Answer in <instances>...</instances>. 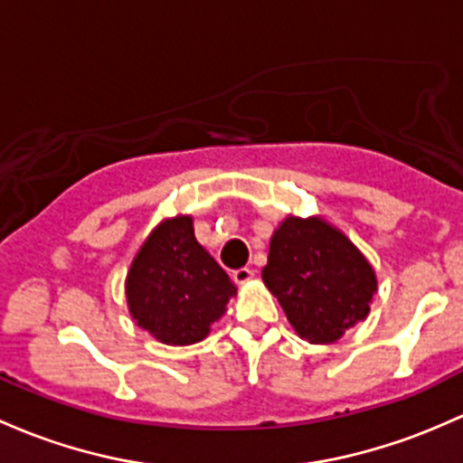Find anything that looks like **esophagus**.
Masks as SVG:
<instances>
[{
    "mask_svg": "<svg viewBox=\"0 0 463 463\" xmlns=\"http://www.w3.org/2000/svg\"><path fill=\"white\" fill-rule=\"evenodd\" d=\"M252 277H255V270L252 269H237V270H232V279L237 281V284H246V281H250Z\"/></svg>",
    "mask_w": 463,
    "mask_h": 463,
    "instance_id": "esophagus-1",
    "label": "esophagus"
}]
</instances>
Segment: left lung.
Segmentation results:
<instances>
[{"label": "left lung", "instance_id": "1", "mask_svg": "<svg viewBox=\"0 0 463 463\" xmlns=\"http://www.w3.org/2000/svg\"><path fill=\"white\" fill-rule=\"evenodd\" d=\"M264 284L310 344H333L371 310L377 279L366 257L319 219L288 217L270 240Z\"/></svg>", "mask_w": 463, "mask_h": 463}]
</instances>
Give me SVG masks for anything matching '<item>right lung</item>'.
<instances>
[{"instance_id":"right-lung-1","label":"right lung","mask_w":463,"mask_h":463,"mask_svg":"<svg viewBox=\"0 0 463 463\" xmlns=\"http://www.w3.org/2000/svg\"><path fill=\"white\" fill-rule=\"evenodd\" d=\"M237 293L231 277L197 244L191 217L164 222L146 240L126 279L137 326L159 342H202Z\"/></svg>"}]
</instances>
